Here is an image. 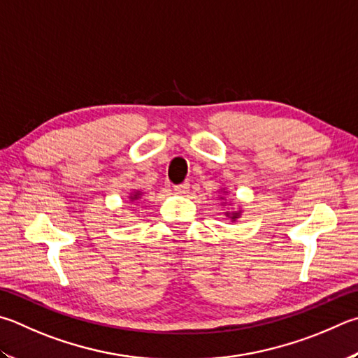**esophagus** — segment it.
Wrapping results in <instances>:
<instances>
[{"label":"esophagus","instance_id":"34e87169","mask_svg":"<svg viewBox=\"0 0 358 358\" xmlns=\"http://www.w3.org/2000/svg\"><path fill=\"white\" fill-rule=\"evenodd\" d=\"M173 191L175 194H178V196H185V194L189 192V183H181L173 186Z\"/></svg>","mask_w":358,"mask_h":358}]
</instances>
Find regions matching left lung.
<instances>
[{
    "mask_svg": "<svg viewBox=\"0 0 358 358\" xmlns=\"http://www.w3.org/2000/svg\"><path fill=\"white\" fill-rule=\"evenodd\" d=\"M222 191H224V189H222ZM224 192H225V191H224ZM220 199H224V197H220ZM225 216L230 217L231 220H238L239 216H241V210H238V211H227Z\"/></svg>",
    "mask_w": 358,
    "mask_h": 358,
    "instance_id": "1",
    "label": "left lung"
}]
</instances>
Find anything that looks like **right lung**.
Instances as JSON below:
<instances>
[{"mask_svg":"<svg viewBox=\"0 0 358 358\" xmlns=\"http://www.w3.org/2000/svg\"><path fill=\"white\" fill-rule=\"evenodd\" d=\"M141 197H142V192L141 191H134V192L129 194V201H131V203H133V201L139 200Z\"/></svg>","mask_w":358,"mask_h":358,"instance_id":"obj_1","label":"right lung"}]
</instances>
